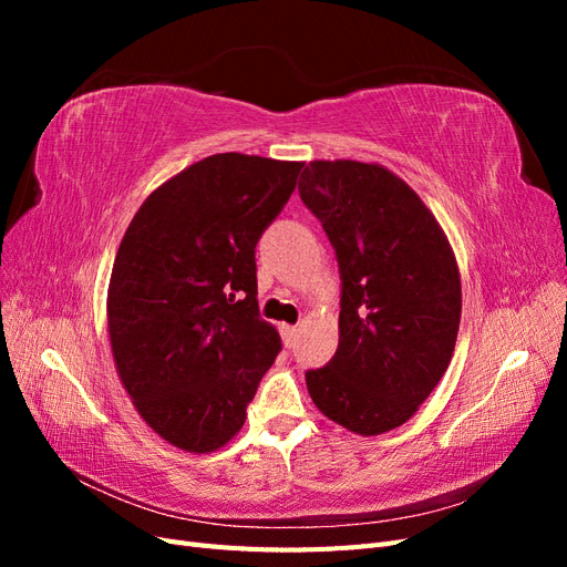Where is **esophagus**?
<instances>
[{"mask_svg":"<svg viewBox=\"0 0 567 567\" xmlns=\"http://www.w3.org/2000/svg\"><path fill=\"white\" fill-rule=\"evenodd\" d=\"M281 338H284V346L286 348H293V342L298 338V326H288V323H281Z\"/></svg>","mask_w":567,"mask_h":567,"instance_id":"esophagus-1","label":"esophagus"}]
</instances>
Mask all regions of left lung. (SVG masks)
<instances>
[{"label":"left lung","mask_w":567,"mask_h":567,"mask_svg":"<svg viewBox=\"0 0 567 567\" xmlns=\"http://www.w3.org/2000/svg\"><path fill=\"white\" fill-rule=\"evenodd\" d=\"M336 248L338 350L307 371L323 416L357 435L406 423L447 371L461 277L450 238L404 179L379 163L312 161L298 184Z\"/></svg>","instance_id":"obj_1"}]
</instances>
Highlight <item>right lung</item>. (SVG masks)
I'll return each mask as SVG.
<instances>
[{"label":"right lung","mask_w":567,"mask_h":567,"mask_svg":"<svg viewBox=\"0 0 567 567\" xmlns=\"http://www.w3.org/2000/svg\"><path fill=\"white\" fill-rule=\"evenodd\" d=\"M302 165L215 153L161 184L120 241L106 300L115 369L173 447H225L281 352L257 310L255 246Z\"/></svg>","instance_id":"add662e5"}]
</instances>
